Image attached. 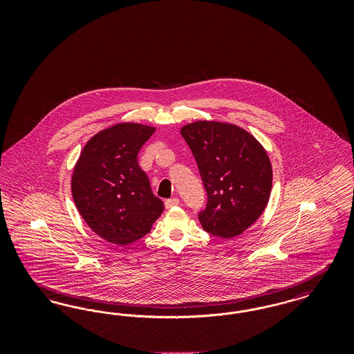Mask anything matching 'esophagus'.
Wrapping results in <instances>:
<instances>
[{"label": "esophagus", "mask_w": 354, "mask_h": 354, "mask_svg": "<svg viewBox=\"0 0 354 354\" xmlns=\"http://www.w3.org/2000/svg\"><path fill=\"white\" fill-rule=\"evenodd\" d=\"M179 199L178 198H172V199H167L166 202H165V205H166V208L169 209V208H172V207H176V205H179Z\"/></svg>", "instance_id": "obj_1"}]
</instances>
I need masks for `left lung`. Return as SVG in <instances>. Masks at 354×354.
<instances>
[{"instance_id": "8db88e82", "label": "left lung", "mask_w": 354, "mask_h": 354, "mask_svg": "<svg viewBox=\"0 0 354 354\" xmlns=\"http://www.w3.org/2000/svg\"><path fill=\"white\" fill-rule=\"evenodd\" d=\"M207 192L202 227L223 239L240 235L270 201L272 166L264 147L235 124L198 120L182 127Z\"/></svg>"}]
</instances>
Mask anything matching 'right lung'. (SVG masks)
Wrapping results in <instances>:
<instances>
[{
    "label": "right lung",
    "mask_w": 354,
    "mask_h": 354,
    "mask_svg": "<svg viewBox=\"0 0 354 354\" xmlns=\"http://www.w3.org/2000/svg\"><path fill=\"white\" fill-rule=\"evenodd\" d=\"M153 133L139 123L114 124L86 143L74 167V203L87 225L109 243L127 245L142 239L165 209L138 163V152Z\"/></svg>",
    "instance_id": "obj_1"
}]
</instances>
